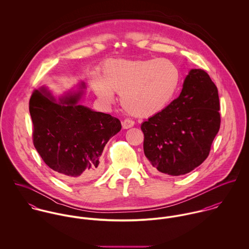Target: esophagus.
Masks as SVG:
<instances>
[{"label": "esophagus", "mask_w": 249, "mask_h": 249, "mask_svg": "<svg viewBox=\"0 0 249 249\" xmlns=\"http://www.w3.org/2000/svg\"><path fill=\"white\" fill-rule=\"evenodd\" d=\"M122 124H123V128L124 129H128V128H130V127H132L134 125V122L132 120H130V119H125V120L123 121Z\"/></svg>", "instance_id": "34e87169"}]
</instances>
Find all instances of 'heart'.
<instances>
[{"label": "heart", "mask_w": 249, "mask_h": 249, "mask_svg": "<svg viewBox=\"0 0 249 249\" xmlns=\"http://www.w3.org/2000/svg\"><path fill=\"white\" fill-rule=\"evenodd\" d=\"M180 79L178 67L168 59H109L102 76L93 73L92 86L98 97L112 103L114 91L128 113L149 117L161 112L174 98Z\"/></svg>", "instance_id": "1"}]
</instances>
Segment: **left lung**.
I'll use <instances>...</instances> for the list:
<instances>
[{
  "label": "left lung",
  "instance_id": "8db88e82",
  "mask_svg": "<svg viewBox=\"0 0 249 249\" xmlns=\"http://www.w3.org/2000/svg\"><path fill=\"white\" fill-rule=\"evenodd\" d=\"M217 88L209 74L192 69L178 99L141 125L143 152L160 173L178 177L208 157L219 130Z\"/></svg>",
  "mask_w": 249,
  "mask_h": 249
}]
</instances>
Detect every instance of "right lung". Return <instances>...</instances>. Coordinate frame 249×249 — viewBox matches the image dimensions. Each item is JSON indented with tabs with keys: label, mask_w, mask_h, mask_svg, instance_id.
<instances>
[{
	"label": "right lung",
	"mask_w": 249,
	"mask_h": 249,
	"mask_svg": "<svg viewBox=\"0 0 249 249\" xmlns=\"http://www.w3.org/2000/svg\"><path fill=\"white\" fill-rule=\"evenodd\" d=\"M85 83L58 101L42 87L30 100L34 144L61 178L90 180L102 172L101 156L107 142L122 128L119 119L78 104Z\"/></svg>",
	"instance_id": "add662e5"
}]
</instances>
